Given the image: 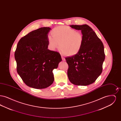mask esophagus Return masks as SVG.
Here are the masks:
<instances>
[{"label":"esophagus","instance_id":"esophagus-1","mask_svg":"<svg viewBox=\"0 0 121 121\" xmlns=\"http://www.w3.org/2000/svg\"><path fill=\"white\" fill-rule=\"evenodd\" d=\"M62 59L63 61H65V58H63V57H62Z\"/></svg>","mask_w":121,"mask_h":121}]
</instances>
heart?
<instances>
[{"mask_svg": "<svg viewBox=\"0 0 121 121\" xmlns=\"http://www.w3.org/2000/svg\"><path fill=\"white\" fill-rule=\"evenodd\" d=\"M51 35L52 37L48 38V44L51 50H55L60 46L61 52L69 57L74 56L80 51L83 37L75 29L67 26H59L52 30Z\"/></svg>", "mask_w": 121, "mask_h": 121, "instance_id": "heart-1", "label": "heart"}]
</instances>
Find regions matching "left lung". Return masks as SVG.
Here are the masks:
<instances>
[{
    "instance_id": "obj_1",
    "label": "left lung",
    "mask_w": 121,
    "mask_h": 121,
    "mask_svg": "<svg viewBox=\"0 0 121 121\" xmlns=\"http://www.w3.org/2000/svg\"><path fill=\"white\" fill-rule=\"evenodd\" d=\"M70 26L81 31L83 43L78 54L65 58L69 67L68 76L70 82L74 85H88L93 83L102 72L105 57L104 44L88 25Z\"/></svg>"
}]
</instances>
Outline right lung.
<instances>
[{
  "label": "right lung",
  "mask_w": 121,
  "mask_h": 121,
  "mask_svg": "<svg viewBox=\"0 0 121 121\" xmlns=\"http://www.w3.org/2000/svg\"><path fill=\"white\" fill-rule=\"evenodd\" d=\"M51 29L34 30L19 41L14 53L17 71L28 86L43 89L54 81L53 70L62 61L58 52L48 49V34Z\"/></svg>",
  "instance_id": "right-lung-1"
}]
</instances>
